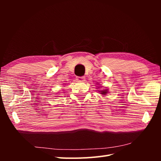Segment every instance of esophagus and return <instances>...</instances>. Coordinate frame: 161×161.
I'll return each mask as SVG.
<instances>
[{
    "label": "esophagus",
    "instance_id": "esophagus-1",
    "mask_svg": "<svg viewBox=\"0 0 161 161\" xmlns=\"http://www.w3.org/2000/svg\"><path fill=\"white\" fill-rule=\"evenodd\" d=\"M85 79V77L84 76H81V77H77V80L78 81H83Z\"/></svg>",
    "mask_w": 161,
    "mask_h": 161
}]
</instances>
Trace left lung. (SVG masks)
<instances>
[{
    "instance_id": "1",
    "label": "left lung",
    "mask_w": 161,
    "mask_h": 161,
    "mask_svg": "<svg viewBox=\"0 0 161 161\" xmlns=\"http://www.w3.org/2000/svg\"><path fill=\"white\" fill-rule=\"evenodd\" d=\"M100 92L102 93V94H103V95L107 93V91H102V90Z\"/></svg>"
}]
</instances>
